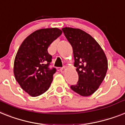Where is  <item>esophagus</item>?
Returning <instances> with one entry per match:
<instances>
[{
  "label": "esophagus",
  "mask_w": 125,
  "mask_h": 125,
  "mask_svg": "<svg viewBox=\"0 0 125 125\" xmlns=\"http://www.w3.org/2000/svg\"><path fill=\"white\" fill-rule=\"evenodd\" d=\"M60 72L62 73H63L65 71V67H62L60 69Z\"/></svg>",
  "instance_id": "1"
}]
</instances>
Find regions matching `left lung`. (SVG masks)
<instances>
[{"label":"left lung","instance_id":"8db88e82","mask_svg":"<svg viewBox=\"0 0 125 125\" xmlns=\"http://www.w3.org/2000/svg\"><path fill=\"white\" fill-rule=\"evenodd\" d=\"M62 31L73 50L74 67L78 81L71 89L82 96H91L103 82L108 69L106 56L99 43L80 29L62 28Z\"/></svg>","mask_w":125,"mask_h":125}]
</instances>
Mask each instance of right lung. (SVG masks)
Listing matches in <instances>:
<instances>
[{
	"label": "right lung",
	"mask_w": 125,
	"mask_h": 125,
	"mask_svg": "<svg viewBox=\"0 0 125 125\" xmlns=\"http://www.w3.org/2000/svg\"><path fill=\"white\" fill-rule=\"evenodd\" d=\"M62 33L58 28L39 29L29 35L20 45L13 71L20 87L30 96H40L50 87L56 69L49 67L52 56L47 49Z\"/></svg>",
	"instance_id": "1"
}]
</instances>
